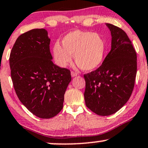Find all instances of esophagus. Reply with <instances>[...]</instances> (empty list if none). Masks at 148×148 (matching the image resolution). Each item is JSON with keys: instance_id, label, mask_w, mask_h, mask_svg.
Returning <instances> with one entry per match:
<instances>
[{"instance_id": "34e87169", "label": "esophagus", "mask_w": 148, "mask_h": 148, "mask_svg": "<svg viewBox=\"0 0 148 148\" xmlns=\"http://www.w3.org/2000/svg\"><path fill=\"white\" fill-rule=\"evenodd\" d=\"M71 76H72V77H74V76H77V73L74 72V71H72V72H71Z\"/></svg>"}]
</instances>
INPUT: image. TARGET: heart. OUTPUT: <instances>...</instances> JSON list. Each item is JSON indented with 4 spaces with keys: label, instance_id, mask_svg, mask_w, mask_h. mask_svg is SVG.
<instances>
[{
    "label": "heart",
    "instance_id": "obj_1",
    "mask_svg": "<svg viewBox=\"0 0 148 148\" xmlns=\"http://www.w3.org/2000/svg\"><path fill=\"white\" fill-rule=\"evenodd\" d=\"M62 45L58 42L53 47L55 62L60 67H65L74 60L85 71H92L102 64L106 52V44L99 34L75 30L63 37Z\"/></svg>",
    "mask_w": 148,
    "mask_h": 148
}]
</instances>
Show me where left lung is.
Returning <instances> with one entry per match:
<instances>
[{
	"label": "left lung",
	"mask_w": 148,
	"mask_h": 148,
	"mask_svg": "<svg viewBox=\"0 0 148 148\" xmlns=\"http://www.w3.org/2000/svg\"><path fill=\"white\" fill-rule=\"evenodd\" d=\"M112 35V48L96 70L84 74L85 105L99 116L119 111L129 100L137 70L136 53L122 29L106 24Z\"/></svg>",
	"instance_id": "obj_1"
}]
</instances>
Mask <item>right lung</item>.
Wrapping results in <instances>:
<instances>
[{
	"instance_id": "right-lung-1",
	"label": "right lung",
	"mask_w": 148,
	"mask_h": 148,
	"mask_svg": "<svg viewBox=\"0 0 148 148\" xmlns=\"http://www.w3.org/2000/svg\"><path fill=\"white\" fill-rule=\"evenodd\" d=\"M50 39L45 29L18 37L10 56L11 77L21 102L33 114L50 119L63 109L70 71L53 63Z\"/></svg>"
}]
</instances>
